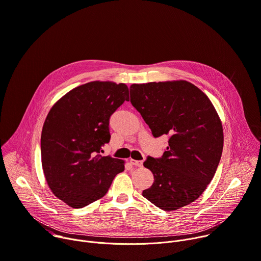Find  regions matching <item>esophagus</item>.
I'll list each match as a JSON object with an SVG mask.
<instances>
[{
	"instance_id": "1",
	"label": "esophagus",
	"mask_w": 261,
	"mask_h": 261,
	"mask_svg": "<svg viewBox=\"0 0 261 261\" xmlns=\"http://www.w3.org/2000/svg\"><path fill=\"white\" fill-rule=\"evenodd\" d=\"M130 163H131L133 166H136V167H141V166H142V161H137V160L130 159Z\"/></svg>"
}]
</instances>
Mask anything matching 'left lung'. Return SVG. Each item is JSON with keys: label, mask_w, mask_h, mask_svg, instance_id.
Returning a JSON list of instances; mask_svg holds the SVG:
<instances>
[{"label": "left lung", "mask_w": 261, "mask_h": 261, "mask_svg": "<svg viewBox=\"0 0 261 261\" xmlns=\"http://www.w3.org/2000/svg\"><path fill=\"white\" fill-rule=\"evenodd\" d=\"M130 98L154 137L169 136L163 155L143 163L153 184L142 196L165 211L193 203L211 182L223 148L222 125L212 102L188 81L133 84Z\"/></svg>", "instance_id": "left-lung-1"}]
</instances>
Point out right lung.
Returning a JSON list of instances; mask_svg holds the SVG:
<instances>
[{
    "instance_id": "add662e5",
    "label": "right lung",
    "mask_w": 261,
    "mask_h": 261,
    "mask_svg": "<svg viewBox=\"0 0 261 261\" xmlns=\"http://www.w3.org/2000/svg\"><path fill=\"white\" fill-rule=\"evenodd\" d=\"M125 100V84L90 82L70 90L50 110L41 135L42 166L52 193L72 208H83L109 191L124 161L102 156L110 142V118Z\"/></svg>"
}]
</instances>
